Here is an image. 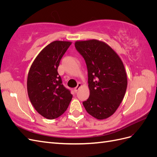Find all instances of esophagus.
Returning a JSON list of instances; mask_svg holds the SVG:
<instances>
[{
    "instance_id": "34e87169",
    "label": "esophagus",
    "mask_w": 157,
    "mask_h": 157,
    "mask_svg": "<svg viewBox=\"0 0 157 157\" xmlns=\"http://www.w3.org/2000/svg\"><path fill=\"white\" fill-rule=\"evenodd\" d=\"M82 86V84L81 83H78V85H77V87H75V89H74V91L75 92H77L78 90L80 88V87Z\"/></svg>"
}]
</instances>
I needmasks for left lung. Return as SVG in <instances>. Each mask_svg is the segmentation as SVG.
<instances>
[{
  "label": "left lung",
  "instance_id": "8db88e82",
  "mask_svg": "<svg viewBox=\"0 0 157 157\" xmlns=\"http://www.w3.org/2000/svg\"><path fill=\"white\" fill-rule=\"evenodd\" d=\"M75 46L88 69L90 96L83 105L96 119H106L115 113L124 97L128 80L124 64L105 42L77 40Z\"/></svg>",
  "mask_w": 157,
  "mask_h": 157
}]
</instances>
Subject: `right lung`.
Wrapping results in <instances>:
<instances>
[{
    "label": "right lung",
    "mask_w": 157,
    "mask_h": 157,
    "mask_svg": "<svg viewBox=\"0 0 157 157\" xmlns=\"http://www.w3.org/2000/svg\"><path fill=\"white\" fill-rule=\"evenodd\" d=\"M72 42L55 40L36 57L27 77L28 96L35 110L48 119H54L67 110L73 95L62 84L58 68Z\"/></svg>",
    "instance_id": "right-lung-1"
}]
</instances>
